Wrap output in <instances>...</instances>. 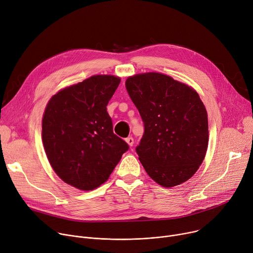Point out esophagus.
Instances as JSON below:
<instances>
[{"instance_id":"obj_1","label":"esophagus","mask_w":253,"mask_h":253,"mask_svg":"<svg viewBox=\"0 0 253 253\" xmlns=\"http://www.w3.org/2000/svg\"><path fill=\"white\" fill-rule=\"evenodd\" d=\"M126 142L127 143V145H128L129 147H132V145H133V139H132L131 137L126 138Z\"/></svg>"}]
</instances>
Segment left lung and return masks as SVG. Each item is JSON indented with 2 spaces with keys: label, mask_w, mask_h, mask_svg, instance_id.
Returning <instances> with one entry per match:
<instances>
[{
  "label": "left lung",
  "mask_w": 253,
  "mask_h": 253,
  "mask_svg": "<svg viewBox=\"0 0 253 253\" xmlns=\"http://www.w3.org/2000/svg\"><path fill=\"white\" fill-rule=\"evenodd\" d=\"M126 87L145 131L135 148L148 175L164 187L188 180L209 143L208 113L191 87L159 73L128 77Z\"/></svg>",
  "instance_id": "1"
}]
</instances>
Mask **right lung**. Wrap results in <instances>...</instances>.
<instances>
[{
	"instance_id": "add662e5",
	"label": "right lung",
	"mask_w": 253,
	"mask_h": 253,
	"mask_svg": "<svg viewBox=\"0 0 253 253\" xmlns=\"http://www.w3.org/2000/svg\"><path fill=\"white\" fill-rule=\"evenodd\" d=\"M121 83L111 75L92 76L48 101L42 142L54 172L66 183L92 190L104 183L128 145L113 133L106 106Z\"/></svg>"
}]
</instances>
